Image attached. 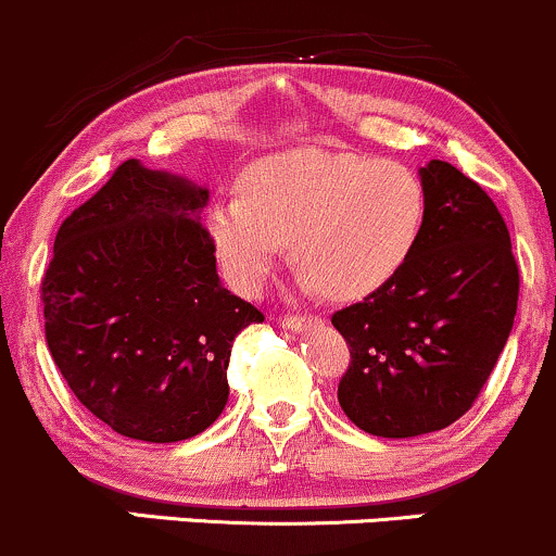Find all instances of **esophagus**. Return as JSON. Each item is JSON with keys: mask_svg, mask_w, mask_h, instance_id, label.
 Listing matches in <instances>:
<instances>
[{"mask_svg": "<svg viewBox=\"0 0 556 556\" xmlns=\"http://www.w3.org/2000/svg\"><path fill=\"white\" fill-rule=\"evenodd\" d=\"M321 325V316H303V314H290L282 319V327L295 329V332H303V329L311 327H319Z\"/></svg>", "mask_w": 556, "mask_h": 556, "instance_id": "esophagus-1", "label": "esophagus"}]
</instances>
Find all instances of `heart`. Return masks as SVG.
<instances>
[{
  "mask_svg": "<svg viewBox=\"0 0 556 556\" xmlns=\"http://www.w3.org/2000/svg\"><path fill=\"white\" fill-rule=\"evenodd\" d=\"M425 213V187L412 168L295 148L253 163L242 194L216 200L205 229L224 277L245 295L264 288L292 240L308 288L364 298L406 266Z\"/></svg>",
  "mask_w": 556,
  "mask_h": 556,
  "instance_id": "obj_1",
  "label": "heart"
}]
</instances>
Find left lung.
Returning a JSON list of instances; mask_svg holds the SVG:
<instances>
[{
    "mask_svg": "<svg viewBox=\"0 0 556 556\" xmlns=\"http://www.w3.org/2000/svg\"><path fill=\"white\" fill-rule=\"evenodd\" d=\"M427 213L406 266L362 303L334 311L351 364L345 417L369 435L414 438L469 412L502 356L520 271L485 189L446 161L419 168Z\"/></svg>",
    "mask_w": 556,
    "mask_h": 556,
    "instance_id": "8db88e82",
    "label": "left lung"
}]
</instances>
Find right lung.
I'll return each mask as SVG.
<instances>
[{"label":"right lung","mask_w":556,"mask_h":556,"mask_svg":"<svg viewBox=\"0 0 556 556\" xmlns=\"http://www.w3.org/2000/svg\"><path fill=\"white\" fill-rule=\"evenodd\" d=\"M208 189L139 161L115 168L54 237L45 334L78 401L121 435L176 443L229 399L231 343L264 314L218 282Z\"/></svg>","instance_id":"right-lung-1"}]
</instances>
